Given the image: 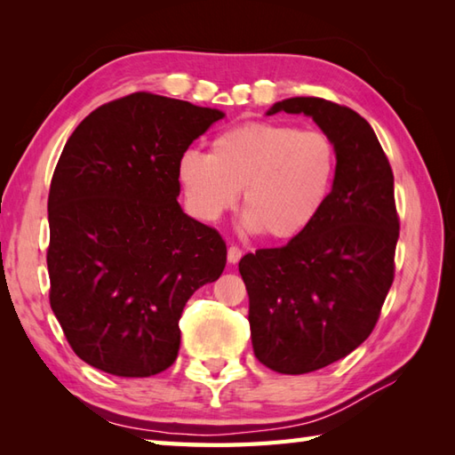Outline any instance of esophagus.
<instances>
[{"label":"esophagus","instance_id":"34e87169","mask_svg":"<svg viewBox=\"0 0 455 455\" xmlns=\"http://www.w3.org/2000/svg\"><path fill=\"white\" fill-rule=\"evenodd\" d=\"M240 258H243V250H240L238 246H230L228 248V262L230 264H236Z\"/></svg>","mask_w":455,"mask_h":455}]
</instances>
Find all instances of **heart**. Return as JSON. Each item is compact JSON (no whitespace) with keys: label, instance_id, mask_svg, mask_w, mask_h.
Returning a JSON list of instances; mask_svg holds the SVG:
<instances>
[{"label":"heart","instance_id":"b5f03b06","mask_svg":"<svg viewBox=\"0 0 455 455\" xmlns=\"http://www.w3.org/2000/svg\"><path fill=\"white\" fill-rule=\"evenodd\" d=\"M336 162V144L324 131L256 121L217 134L209 154L188 150L178 176L191 207L207 220L233 209L243 189L246 227L283 243L321 215Z\"/></svg>","mask_w":455,"mask_h":455}]
</instances>
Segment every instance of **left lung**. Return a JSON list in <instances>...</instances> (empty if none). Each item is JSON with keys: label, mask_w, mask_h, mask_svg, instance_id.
Segmentation results:
<instances>
[{"label": "left lung", "mask_w": 455, "mask_h": 455, "mask_svg": "<svg viewBox=\"0 0 455 455\" xmlns=\"http://www.w3.org/2000/svg\"><path fill=\"white\" fill-rule=\"evenodd\" d=\"M303 113L336 144V176L321 215L282 248L246 254L254 354L269 370L301 375L354 352L379 318L395 277L399 217L393 172L373 129L321 98L274 103Z\"/></svg>", "instance_id": "left-lung-1"}]
</instances>
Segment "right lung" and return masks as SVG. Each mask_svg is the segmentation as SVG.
I'll use <instances>...</instances> for the list:
<instances>
[{"label":"right lung","mask_w":455,"mask_h":455,"mask_svg":"<svg viewBox=\"0 0 455 455\" xmlns=\"http://www.w3.org/2000/svg\"><path fill=\"white\" fill-rule=\"evenodd\" d=\"M225 113L147 92L85 117L48 193L51 307L76 355L119 377L176 362L188 299L215 282L227 244L181 211L178 164Z\"/></svg>","instance_id":"add662e5"}]
</instances>
